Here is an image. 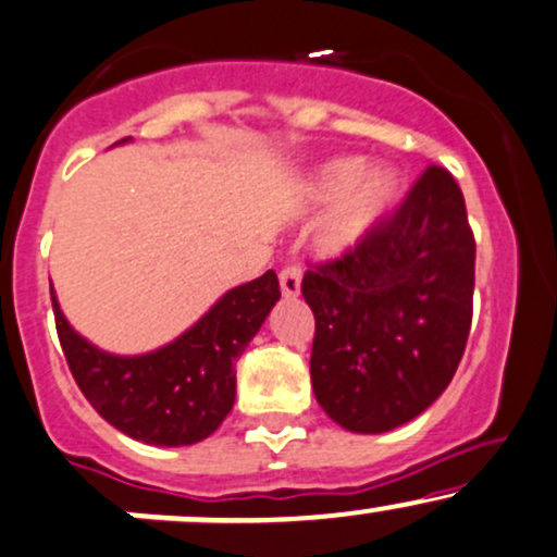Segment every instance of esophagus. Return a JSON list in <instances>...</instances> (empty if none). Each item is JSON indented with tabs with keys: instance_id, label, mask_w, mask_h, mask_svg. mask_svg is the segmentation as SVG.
<instances>
[{
	"instance_id": "obj_1",
	"label": "esophagus",
	"mask_w": 557,
	"mask_h": 557,
	"mask_svg": "<svg viewBox=\"0 0 557 557\" xmlns=\"http://www.w3.org/2000/svg\"><path fill=\"white\" fill-rule=\"evenodd\" d=\"M280 290L285 298H296L301 293V264H288L280 272Z\"/></svg>"
}]
</instances>
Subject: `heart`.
I'll return each instance as SVG.
<instances>
[{
  "instance_id": "b5f03b06",
  "label": "heart",
  "mask_w": 557,
  "mask_h": 557,
  "mask_svg": "<svg viewBox=\"0 0 557 557\" xmlns=\"http://www.w3.org/2000/svg\"><path fill=\"white\" fill-rule=\"evenodd\" d=\"M309 189L317 203H335L320 232V250L344 256L386 222L399 195V180L388 169H364L362 158H333L314 171Z\"/></svg>"
}]
</instances>
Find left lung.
I'll list each match as a JSON object with an SVG mask.
<instances>
[{"mask_svg":"<svg viewBox=\"0 0 557 557\" xmlns=\"http://www.w3.org/2000/svg\"><path fill=\"white\" fill-rule=\"evenodd\" d=\"M475 240L455 176L428 166L359 248L311 264V386L354 433L425 412L455 377L473 320Z\"/></svg>","mask_w":557,"mask_h":557,"instance_id":"obj_1","label":"left lung"}]
</instances>
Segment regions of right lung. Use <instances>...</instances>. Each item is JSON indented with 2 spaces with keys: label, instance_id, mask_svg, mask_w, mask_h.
<instances>
[{
  "label": "right lung",
  "instance_id": "obj_1",
  "mask_svg": "<svg viewBox=\"0 0 557 557\" xmlns=\"http://www.w3.org/2000/svg\"><path fill=\"white\" fill-rule=\"evenodd\" d=\"M280 301L274 269L224 293L187 333L139 357L100 351L69 325L52 290L54 327L91 407L137 442L187 447L209 438L235 405V362Z\"/></svg>",
  "mask_w": 557,
  "mask_h": 557
}]
</instances>
